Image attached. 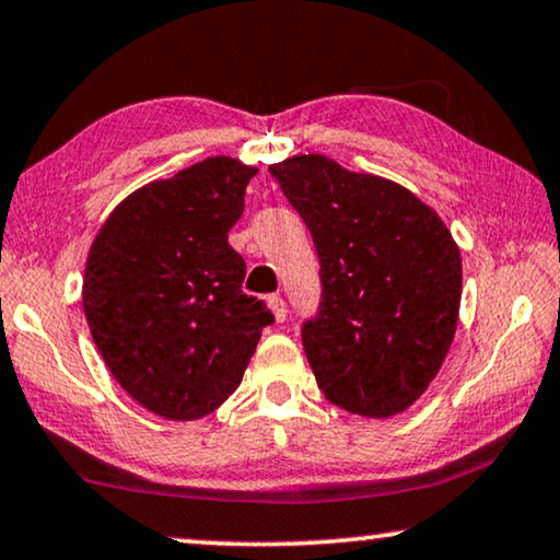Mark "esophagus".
<instances>
[{
	"label": "esophagus",
	"instance_id": "esophagus-1",
	"mask_svg": "<svg viewBox=\"0 0 560 560\" xmlns=\"http://www.w3.org/2000/svg\"><path fill=\"white\" fill-rule=\"evenodd\" d=\"M267 305H270V311H272L275 320H278V323H282V320L288 318V305H285V300H282L280 295L267 298Z\"/></svg>",
	"mask_w": 560,
	"mask_h": 560
}]
</instances>
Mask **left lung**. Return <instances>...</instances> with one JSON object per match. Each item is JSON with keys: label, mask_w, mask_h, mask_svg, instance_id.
I'll return each instance as SVG.
<instances>
[{"label": "left lung", "mask_w": 560, "mask_h": 560, "mask_svg": "<svg viewBox=\"0 0 560 560\" xmlns=\"http://www.w3.org/2000/svg\"><path fill=\"white\" fill-rule=\"evenodd\" d=\"M320 260V307L303 323L318 388L351 415L388 419L440 374L457 330L462 257L404 186L320 153L270 166Z\"/></svg>", "instance_id": "left-lung-1"}]
</instances>
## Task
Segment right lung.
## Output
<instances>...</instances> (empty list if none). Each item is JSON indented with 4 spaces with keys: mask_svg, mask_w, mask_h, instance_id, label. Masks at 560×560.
Returning <instances> with one entry per match:
<instances>
[{
    "mask_svg": "<svg viewBox=\"0 0 560 560\" xmlns=\"http://www.w3.org/2000/svg\"><path fill=\"white\" fill-rule=\"evenodd\" d=\"M255 166L212 156L141 186L113 209L85 262L83 307L105 366L153 415L191 421L240 386L262 328L226 242Z\"/></svg>",
    "mask_w": 560,
    "mask_h": 560,
    "instance_id": "right-lung-1",
    "label": "right lung"
}]
</instances>
